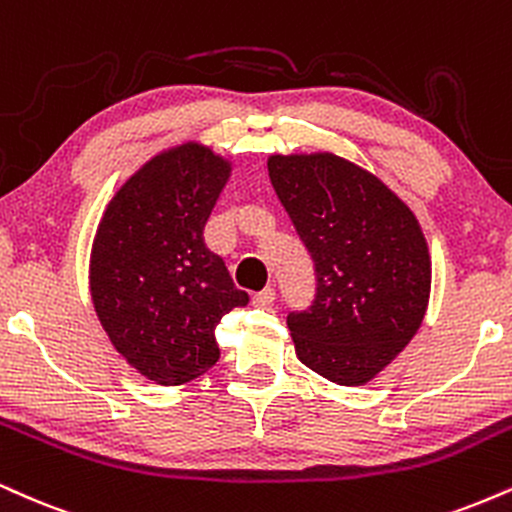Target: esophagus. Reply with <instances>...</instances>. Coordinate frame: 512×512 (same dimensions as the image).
<instances>
[{
  "label": "esophagus",
  "mask_w": 512,
  "mask_h": 512,
  "mask_svg": "<svg viewBox=\"0 0 512 512\" xmlns=\"http://www.w3.org/2000/svg\"><path fill=\"white\" fill-rule=\"evenodd\" d=\"M276 300V291L274 288H264V291L252 295V305L255 307H269Z\"/></svg>",
  "instance_id": "obj_1"
}]
</instances>
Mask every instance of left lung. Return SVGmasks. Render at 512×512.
Here are the masks:
<instances>
[{"label":"left lung","mask_w":512,"mask_h":512,"mask_svg":"<svg viewBox=\"0 0 512 512\" xmlns=\"http://www.w3.org/2000/svg\"><path fill=\"white\" fill-rule=\"evenodd\" d=\"M267 169L315 262V300L286 319L295 355L334 384H367L427 312L432 257L420 221L381 178L331 152L272 155Z\"/></svg>","instance_id":"left-lung-1"}]
</instances>
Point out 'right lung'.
<instances>
[{"label": "right lung", "instance_id": "obj_1", "mask_svg": "<svg viewBox=\"0 0 512 512\" xmlns=\"http://www.w3.org/2000/svg\"><path fill=\"white\" fill-rule=\"evenodd\" d=\"M229 176V159L202 143L162 150L116 190L92 240L97 319L116 353L162 386L205 374L221 317L248 305L202 238Z\"/></svg>", "mask_w": 512, "mask_h": 512}]
</instances>
